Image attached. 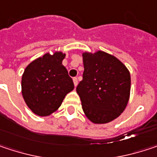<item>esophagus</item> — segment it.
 <instances>
[{
	"mask_svg": "<svg viewBox=\"0 0 157 157\" xmlns=\"http://www.w3.org/2000/svg\"><path fill=\"white\" fill-rule=\"evenodd\" d=\"M73 81H74V84H75V86L76 87V86H77V84H78V79H77V77H74V78H73Z\"/></svg>",
	"mask_w": 157,
	"mask_h": 157,
	"instance_id": "esophagus-1",
	"label": "esophagus"
}]
</instances>
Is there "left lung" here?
I'll use <instances>...</instances> for the list:
<instances>
[{
	"label": "left lung",
	"instance_id": "left-lung-1",
	"mask_svg": "<svg viewBox=\"0 0 157 157\" xmlns=\"http://www.w3.org/2000/svg\"><path fill=\"white\" fill-rule=\"evenodd\" d=\"M82 80L76 87L82 110L95 124L117 119L129 99L130 74L115 56L103 51L83 53Z\"/></svg>",
	"mask_w": 157,
	"mask_h": 157
}]
</instances>
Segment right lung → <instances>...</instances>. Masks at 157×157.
<instances>
[{
	"label": "right lung",
	"instance_id": "right-lung-1",
	"mask_svg": "<svg viewBox=\"0 0 157 157\" xmlns=\"http://www.w3.org/2000/svg\"><path fill=\"white\" fill-rule=\"evenodd\" d=\"M65 54H45L29 64L22 75L23 99L35 114L48 116L61 106L75 85L62 64Z\"/></svg>",
	"mask_w": 157,
	"mask_h": 157
}]
</instances>
